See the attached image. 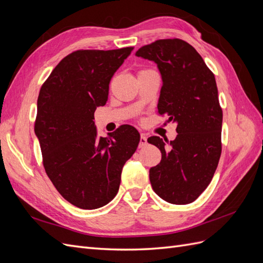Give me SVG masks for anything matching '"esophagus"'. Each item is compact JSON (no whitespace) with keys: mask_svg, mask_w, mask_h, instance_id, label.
<instances>
[{"mask_svg":"<svg viewBox=\"0 0 263 263\" xmlns=\"http://www.w3.org/2000/svg\"><path fill=\"white\" fill-rule=\"evenodd\" d=\"M147 145V137L144 134L140 135V140H139V148H142Z\"/></svg>","mask_w":263,"mask_h":263,"instance_id":"34e87169","label":"esophagus"}]
</instances>
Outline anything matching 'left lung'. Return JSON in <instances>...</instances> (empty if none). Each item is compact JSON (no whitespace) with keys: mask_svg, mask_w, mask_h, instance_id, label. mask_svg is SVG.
I'll list each match as a JSON object with an SVG mask.
<instances>
[{"mask_svg":"<svg viewBox=\"0 0 263 263\" xmlns=\"http://www.w3.org/2000/svg\"><path fill=\"white\" fill-rule=\"evenodd\" d=\"M137 57L155 61L162 78L158 113L176 122L177 137L148 138L161 151L149 170L151 186L162 200L194 202L211 183L221 154L222 110L215 77L194 47L182 39H159L142 46Z\"/></svg>","mask_w":263,"mask_h":263,"instance_id":"8db88e82","label":"left lung"}]
</instances>
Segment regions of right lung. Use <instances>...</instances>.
<instances>
[{"mask_svg": "<svg viewBox=\"0 0 263 263\" xmlns=\"http://www.w3.org/2000/svg\"><path fill=\"white\" fill-rule=\"evenodd\" d=\"M134 47L114 50H77L63 58L42 85L35 134L47 176L61 196L82 210L113 200L125 162L140 136L123 125L98 137L94 112L105 105L108 85Z\"/></svg>", "mask_w": 263, "mask_h": 263, "instance_id": "1", "label": "right lung"}]
</instances>
